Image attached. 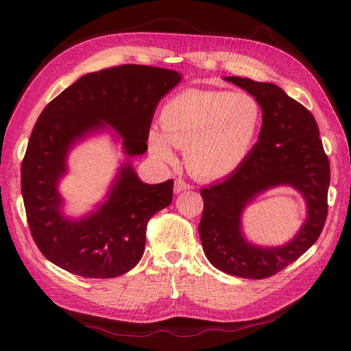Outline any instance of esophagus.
<instances>
[{"mask_svg":"<svg viewBox=\"0 0 351 351\" xmlns=\"http://www.w3.org/2000/svg\"><path fill=\"white\" fill-rule=\"evenodd\" d=\"M189 189H192V186H190L187 182H184V180H182V178L176 180V183H174V192L176 193L186 192V190H189Z\"/></svg>","mask_w":351,"mask_h":351,"instance_id":"obj_1","label":"esophagus"}]
</instances>
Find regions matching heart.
<instances>
[{
    "instance_id": "b5f03b06",
    "label": "heart",
    "mask_w": 351,
    "mask_h": 351,
    "mask_svg": "<svg viewBox=\"0 0 351 351\" xmlns=\"http://www.w3.org/2000/svg\"><path fill=\"white\" fill-rule=\"evenodd\" d=\"M263 112L247 92L186 89L169 99L151 129L152 155L174 162L173 146L186 149L190 171L205 180L232 174L246 161L261 132Z\"/></svg>"
}]
</instances>
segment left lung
<instances>
[{
	"mask_svg": "<svg viewBox=\"0 0 351 351\" xmlns=\"http://www.w3.org/2000/svg\"><path fill=\"white\" fill-rule=\"evenodd\" d=\"M256 98L263 120L259 142L234 173L202 189L199 236L208 261L241 278L272 277L299 259L321 236L328 215L329 161L309 110L272 83L226 77ZM287 184L305 196L308 218L296 237L280 248L253 247L242 237L241 212L254 195Z\"/></svg>",
	"mask_w": 351,
	"mask_h": 351,
	"instance_id": "left-lung-1",
	"label": "left lung"
}]
</instances>
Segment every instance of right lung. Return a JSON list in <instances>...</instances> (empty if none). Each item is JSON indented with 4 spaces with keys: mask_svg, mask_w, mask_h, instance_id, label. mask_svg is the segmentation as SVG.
Returning a JSON list of instances; mask_svg holds the SVG:
<instances>
[{
    "mask_svg": "<svg viewBox=\"0 0 351 351\" xmlns=\"http://www.w3.org/2000/svg\"><path fill=\"white\" fill-rule=\"evenodd\" d=\"M180 80L159 67L104 69L84 74L40 112L22 162V195L30 234L48 261L86 278L119 277L141 261L147 221L171 204L173 180L146 184L124 164L105 204L77 221L60 212L57 186L70 147L104 123L121 134L127 155L145 154L156 105Z\"/></svg>",
    "mask_w": 351,
    "mask_h": 351,
    "instance_id": "right-lung-1",
    "label": "right lung"
}]
</instances>
